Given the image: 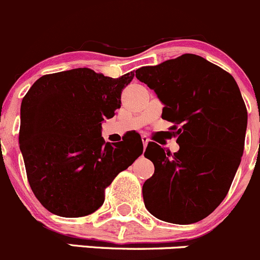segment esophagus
Returning a JSON list of instances; mask_svg holds the SVG:
<instances>
[{
  "label": "esophagus",
  "mask_w": 260,
  "mask_h": 260,
  "mask_svg": "<svg viewBox=\"0 0 260 260\" xmlns=\"http://www.w3.org/2000/svg\"><path fill=\"white\" fill-rule=\"evenodd\" d=\"M141 140H143L144 148H146V145H148V143H149V138L146 135H143L141 136Z\"/></svg>",
  "instance_id": "esophagus-1"
}]
</instances>
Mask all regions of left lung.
I'll return each mask as SVG.
<instances>
[{
  "label": "left lung",
  "instance_id": "left-lung-1",
  "mask_svg": "<svg viewBox=\"0 0 260 260\" xmlns=\"http://www.w3.org/2000/svg\"><path fill=\"white\" fill-rule=\"evenodd\" d=\"M164 104L161 117L180 149L148 144L155 167L144 183L145 207L160 220L191 224L207 218L228 194L244 151L248 112L234 77L192 53L135 71Z\"/></svg>",
  "mask_w": 260,
  "mask_h": 260
}]
</instances>
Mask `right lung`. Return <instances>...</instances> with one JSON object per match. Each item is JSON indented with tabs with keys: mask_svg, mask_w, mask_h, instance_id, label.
Here are the masks:
<instances>
[{
	"mask_svg": "<svg viewBox=\"0 0 260 260\" xmlns=\"http://www.w3.org/2000/svg\"><path fill=\"white\" fill-rule=\"evenodd\" d=\"M134 74L117 79L90 69L44 75L21 104L20 149L35 197L56 215L98 210L105 189L141 154L140 139L105 143L101 122L121 106Z\"/></svg>",
	"mask_w": 260,
	"mask_h": 260,
	"instance_id": "right-lung-1",
	"label": "right lung"
}]
</instances>
